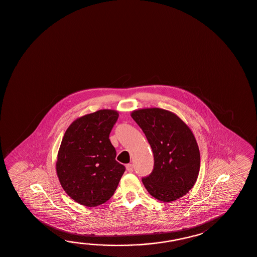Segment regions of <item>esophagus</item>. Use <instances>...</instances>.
I'll return each instance as SVG.
<instances>
[{"label":"esophagus","mask_w":257,"mask_h":257,"mask_svg":"<svg viewBox=\"0 0 257 257\" xmlns=\"http://www.w3.org/2000/svg\"><path fill=\"white\" fill-rule=\"evenodd\" d=\"M125 168H126V170H127L128 172H132V171H133V166H132V164H127V165L125 166Z\"/></svg>","instance_id":"obj_1"}]
</instances>
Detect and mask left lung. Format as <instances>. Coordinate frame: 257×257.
I'll use <instances>...</instances> for the list:
<instances>
[{"label": "left lung", "mask_w": 257, "mask_h": 257, "mask_svg": "<svg viewBox=\"0 0 257 257\" xmlns=\"http://www.w3.org/2000/svg\"><path fill=\"white\" fill-rule=\"evenodd\" d=\"M154 153L155 167L143 183L155 199L170 203L186 195L197 180L200 151L196 139L183 120L162 108L132 111Z\"/></svg>", "instance_id": "1"}]
</instances>
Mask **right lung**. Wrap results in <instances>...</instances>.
Wrapping results in <instances>:
<instances>
[{
  "label": "right lung",
  "mask_w": 257,
  "mask_h": 257,
  "mask_svg": "<svg viewBox=\"0 0 257 257\" xmlns=\"http://www.w3.org/2000/svg\"><path fill=\"white\" fill-rule=\"evenodd\" d=\"M118 114L111 109L85 114L72 122L62 140L57 177L66 194L84 206L107 202L125 172L109 140Z\"/></svg>",
  "instance_id": "1"
}]
</instances>
